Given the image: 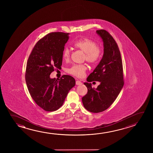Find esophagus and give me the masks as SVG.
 <instances>
[{"label": "esophagus", "mask_w": 153, "mask_h": 153, "mask_svg": "<svg viewBox=\"0 0 153 153\" xmlns=\"http://www.w3.org/2000/svg\"><path fill=\"white\" fill-rule=\"evenodd\" d=\"M76 84L77 85H80L82 84V83L79 80H76Z\"/></svg>", "instance_id": "obj_1"}]
</instances>
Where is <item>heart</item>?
Segmentation results:
<instances>
[{
	"instance_id": "1",
	"label": "heart",
	"mask_w": 153,
	"mask_h": 153,
	"mask_svg": "<svg viewBox=\"0 0 153 153\" xmlns=\"http://www.w3.org/2000/svg\"><path fill=\"white\" fill-rule=\"evenodd\" d=\"M74 46L85 53L84 59L88 62L94 63L98 61L100 57L101 49L93 40L88 38L80 39L76 42ZM70 53L69 48L65 47L63 50V59L65 61L69 60ZM86 69V67L84 65H74L68 69V73L78 77H82L85 75Z\"/></svg>"
}]
</instances>
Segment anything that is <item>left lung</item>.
Here are the masks:
<instances>
[{"label":"left lung","mask_w":153,"mask_h":153,"mask_svg":"<svg viewBox=\"0 0 153 153\" xmlns=\"http://www.w3.org/2000/svg\"><path fill=\"white\" fill-rule=\"evenodd\" d=\"M102 39L103 54L98 65L87 78V81L99 82L97 88L91 83H84L88 93L82 98L83 105L92 113L102 112L115 100L124 85L123 65L115 40L105 30H97Z\"/></svg>","instance_id":"obj_1"}]
</instances>
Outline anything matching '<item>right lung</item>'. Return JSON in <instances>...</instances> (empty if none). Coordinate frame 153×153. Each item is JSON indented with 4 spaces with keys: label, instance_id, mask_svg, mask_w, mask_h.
<instances>
[{
    "label": "right lung",
    "instance_id": "add662e5",
    "mask_svg": "<svg viewBox=\"0 0 153 153\" xmlns=\"http://www.w3.org/2000/svg\"><path fill=\"white\" fill-rule=\"evenodd\" d=\"M69 33H50L38 42L28 58L25 81L36 104L47 111L58 110L62 105L75 79L69 75L51 78L54 68L60 69L62 52L69 39Z\"/></svg>",
    "mask_w": 153,
    "mask_h": 153
}]
</instances>
